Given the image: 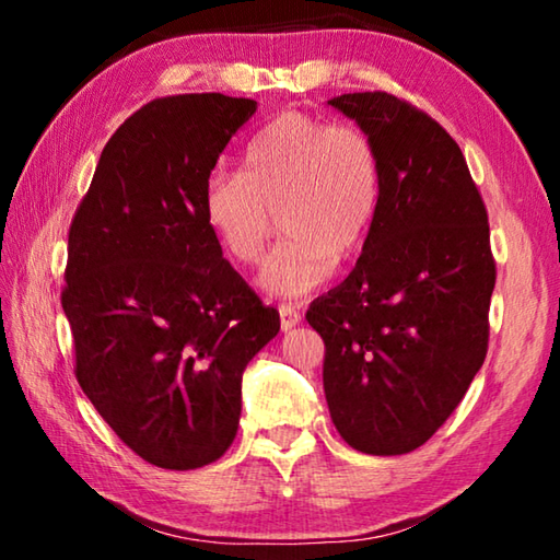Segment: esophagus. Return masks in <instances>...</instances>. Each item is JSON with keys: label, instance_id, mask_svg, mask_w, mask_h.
I'll list each match as a JSON object with an SVG mask.
<instances>
[{"label": "esophagus", "instance_id": "1", "mask_svg": "<svg viewBox=\"0 0 560 560\" xmlns=\"http://www.w3.org/2000/svg\"><path fill=\"white\" fill-rule=\"evenodd\" d=\"M279 316H281V328L283 330H291V328H296L301 324V314L291 306V303H281Z\"/></svg>", "mask_w": 560, "mask_h": 560}]
</instances>
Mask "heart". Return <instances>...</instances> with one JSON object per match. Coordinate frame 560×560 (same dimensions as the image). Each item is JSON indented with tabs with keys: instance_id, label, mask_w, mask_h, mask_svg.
Segmentation results:
<instances>
[{
	"instance_id": "b5f03b06",
	"label": "heart",
	"mask_w": 560,
	"mask_h": 560,
	"mask_svg": "<svg viewBox=\"0 0 560 560\" xmlns=\"http://www.w3.org/2000/svg\"><path fill=\"white\" fill-rule=\"evenodd\" d=\"M383 200L381 155L363 128L303 110L271 118L244 150L242 173L217 170L202 210L224 252L259 264L281 214L287 242L259 277L269 296H306L336 264L360 257Z\"/></svg>"
}]
</instances>
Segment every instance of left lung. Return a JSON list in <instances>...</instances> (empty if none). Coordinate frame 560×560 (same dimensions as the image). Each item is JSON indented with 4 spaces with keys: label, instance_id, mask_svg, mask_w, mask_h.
Here are the masks:
<instances>
[{
    "label": "left lung",
    "instance_id": "obj_1",
    "mask_svg": "<svg viewBox=\"0 0 560 560\" xmlns=\"http://www.w3.org/2000/svg\"><path fill=\"white\" fill-rule=\"evenodd\" d=\"M377 148L383 200L355 269L306 320L326 343L336 430L375 457L407 454L457 410L489 346L497 264L487 207L459 145L383 91L328 101Z\"/></svg>",
    "mask_w": 560,
    "mask_h": 560
}]
</instances>
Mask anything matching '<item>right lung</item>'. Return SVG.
Masks as SVG:
<instances>
[{
	"mask_svg": "<svg viewBox=\"0 0 560 560\" xmlns=\"http://www.w3.org/2000/svg\"><path fill=\"white\" fill-rule=\"evenodd\" d=\"M257 101L155 98L113 132L69 230L61 293L75 381L110 430L163 469L230 450L242 373L279 311L222 257L205 185Z\"/></svg>",
	"mask_w": 560,
	"mask_h": 560,
	"instance_id": "1",
	"label": "right lung"
}]
</instances>
